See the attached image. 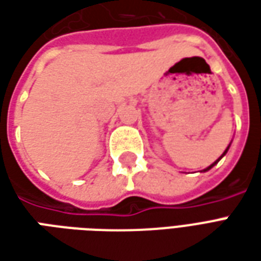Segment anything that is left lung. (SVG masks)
<instances>
[{
  "instance_id": "left-lung-1",
  "label": "left lung",
  "mask_w": 261,
  "mask_h": 261,
  "mask_svg": "<svg viewBox=\"0 0 261 261\" xmlns=\"http://www.w3.org/2000/svg\"><path fill=\"white\" fill-rule=\"evenodd\" d=\"M228 149H229V145H228V148H226V149H225V152H224V153H222V155H221V156H219V159L222 158V156H224L225 153L228 152ZM219 159H217V161H215V162H214V164H213V165H210V166H208L207 169H204V172H207V170H210V169H211V168H213L214 165H215V164H218V161H219Z\"/></svg>"
}]
</instances>
